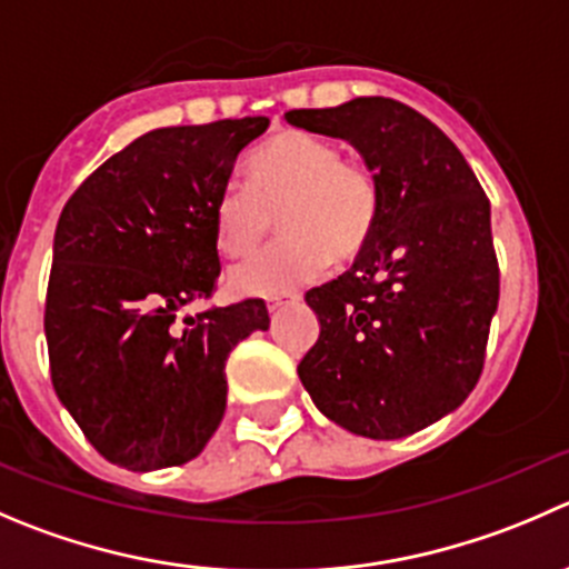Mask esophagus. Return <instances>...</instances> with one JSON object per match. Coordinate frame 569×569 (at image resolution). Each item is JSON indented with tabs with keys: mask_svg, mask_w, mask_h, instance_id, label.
<instances>
[{
	"mask_svg": "<svg viewBox=\"0 0 569 569\" xmlns=\"http://www.w3.org/2000/svg\"><path fill=\"white\" fill-rule=\"evenodd\" d=\"M286 302H289V297H269V300H267V308H269V313H278L280 308L286 306Z\"/></svg>",
	"mask_w": 569,
	"mask_h": 569,
	"instance_id": "obj_1",
	"label": "esophagus"
}]
</instances>
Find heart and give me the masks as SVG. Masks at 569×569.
Segmentation results:
<instances>
[{"label": "heart", "mask_w": 569, "mask_h": 569, "mask_svg": "<svg viewBox=\"0 0 569 569\" xmlns=\"http://www.w3.org/2000/svg\"><path fill=\"white\" fill-rule=\"evenodd\" d=\"M247 189L222 191L213 241L230 261L250 258L272 228L283 239L230 274L239 295L278 297L311 280L325 263H350L372 241L380 186L372 167L325 138L283 130L247 163Z\"/></svg>", "instance_id": "obj_1"}]
</instances>
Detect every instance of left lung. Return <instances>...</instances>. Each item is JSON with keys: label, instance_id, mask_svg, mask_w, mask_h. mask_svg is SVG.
Listing matches in <instances>:
<instances>
[{"label": "left lung", "instance_id": "1", "mask_svg": "<svg viewBox=\"0 0 569 569\" xmlns=\"http://www.w3.org/2000/svg\"><path fill=\"white\" fill-rule=\"evenodd\" d=\"M286 119L350 141L380 186L367 250L306 295L319 339L297 375L350 433L411 437L481 378L500 297L489 200L459 147L397 99L358 97Z\"/></svg>", "mask_w": 569, "mask_h": 569}]
</instances>
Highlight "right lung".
Segmentation results:
<instances>
[{
	"label": "right lung",
	"mask_w": 569,
	"mask_h": 569,
	"mask_svg": "<svg viewBox=\"0 0 569 569\" xmlns=\"http://www.w3.org/2000/svg\"><path fill=\"white\" fill-rule=\"evenodd\" d=\"M267 116L161 127L88 174L54 230L49 372L88 442L132 472L197 459L224 417L230 350L269 328L263 300L206 308L219 278L213 208Z\"/></svg>",
	"instance_id": "1"
}]
</instances>
